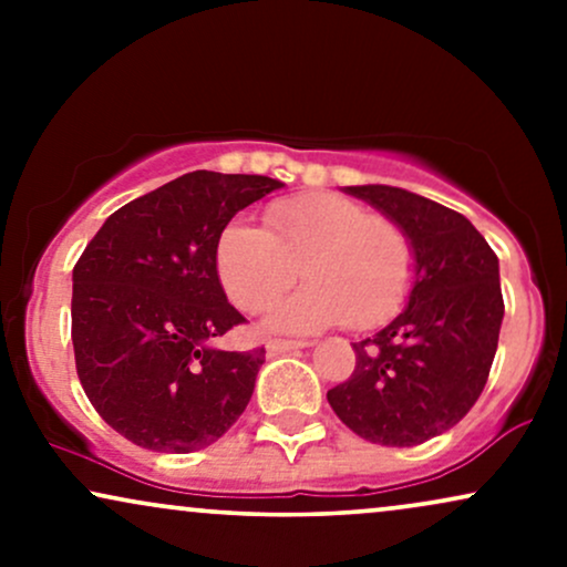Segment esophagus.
<instances>
[{
  "label": "esophagus",
  "instance_id": "1",
  "mask_svg": "<svg viewBox=\"0 0 567 567\" xmlns=\"http://www.w3.org/2000/svg\"><path fill=\"white\" fill-rule=\"evenodd\" d=\"M306 343L303 341H290V338H271L269 343H266V351H269L271 357L277 354H285V351H296V349H303Z\"/></svg>",
  "mask_w": 567,
  "mask_h": 567
}]
</instances>
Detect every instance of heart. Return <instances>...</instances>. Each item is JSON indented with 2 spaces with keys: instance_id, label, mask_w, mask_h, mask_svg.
Returning a JSON list of instances; mask_svg holds the SVG:
<instances>
[{
  "instance_id": "b5f03b06",
  "label": "heart",
  "mask_w": 567,
  "mask_h": 567,
  "mask_svg": "<svg viewBox=\"0 0 567 567\" xmlns=\"http://www.w3.org/2000/svg\"><path fill=\"white\" fill-rule=\"evenodd\" d=\"M301 269L311 282L277 306V330L311 333L336 322L370 330L405 303L415 252L402 226L338 194L279 199L266 210V229L231 220L218 234V279L250 315L269 309Z\"/></svg>"
}]
</instances>
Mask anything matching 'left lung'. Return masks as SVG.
Here are the masks:
<instances>
[{"instance_id":"8db88e82","label":"left lung","mask_w":567,"mask_h":567,"mask_svg":"<svg viewBox=\"0 0 567 567\" xmlns=\"http://www.w3.org/2000/svg\"><path fill=\"white\" fill-rule=\"evenodd\" d=\"M408 234L415 282L402 315L354 347V370L328 392L351 432L413 447L447 432L483 394L498 347V258L461 213L396 186H349Z\"/></svg>"}]
</instances>
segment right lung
Wrapping results in <instances>:
<instances>
[{
	"label": "right lung",
	"instance_id": "right-lung-1",
	"mask_svg": "<svg viewBox=\"0 0 567 567\" xmlns=\"http://www.w3.org/2000/svg\"><path fill=\"white\" fill-rule=\"evenodd\" d=\"M282 184L194 171L127 202L74 266L76 375L103 421L135 445L192 453L245 413L266 349H213L247 322L216 271L224 226Z\"/></svg>",
	"mask_w": 567,
	"mask_h": 567
}]
</instances>
